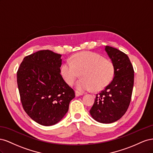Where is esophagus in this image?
<instances>
[{
	"mask_svg": "<svg viewBox=\"0 0 153 153\" xmlns=\"http://www.w3.org/2000/svg\"><path fill=\"white\" fill-rule=\"evenodd\" d=\"M83 94H84V93L82 92H80V91H75V95L76 97L78 96H82Z\"/></svg>",
	"mask_w": 153,
	"mask_h": 153,
	"instance_id": "esophagus-1",
	"label": "esophagus"
}]
</instances>
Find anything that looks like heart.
Listing matches in <instances>:
<instances>
[{
  "label": "heart",
  "instance_id": "b5f03b06",
  "mask_svg": "<svg viewBox=\"0 0 153 153\" xmlns=\"http://www.w3.org/2000/svg\"><path fill=\"white\" fill-rule=\"evenodd\" d=\"M67 84L71 85L80 73L81 78L75 84L80 91H98L107 86L115 75L114 63L100 54L91 52L76 53L64 62L60 69Z\"/></svg>",
  "mask_w": 153,
  "mask_h": 153
}]
</instances>
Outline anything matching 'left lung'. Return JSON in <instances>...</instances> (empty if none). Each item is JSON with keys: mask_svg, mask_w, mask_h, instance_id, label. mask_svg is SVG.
I'll return each mask as SVG.
<instances>
[{"mask_svg": "<svg viewBox=\"0 0 153 153\" xmlns=\"http://www.w3.org/2000/svg\"><path fill=\"white\" fill-rule=\"evenodd\" d=\"M105 51L115 66L112 81L96 95L90 114L101 123H112L121 119L130 103L134 70L128 55L119 50L106 46Z\"/></svg>", "mask_w": 153, "mask_h": 153, "instance_id": "obj_1", "label": "left lung"}]
</instances>
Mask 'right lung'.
<instances>
[{
	"label": "right lung",
	"instance_id": "1",
	"mask_svg": "<svg viewBox=\"0 0 153 153\" xmlns=\"http://www.w3.org/2000/svg\"><path fill=\"white\" fill-rule=\"evenodd\" d=\"M61 57L51 50H39L26 56L17 71L23 108L32 120L43 126L61 121L75 97L60 73Z\"/></svg>",
	"mask_w": 153,
	"mask_h": 153
}]
</instances>
